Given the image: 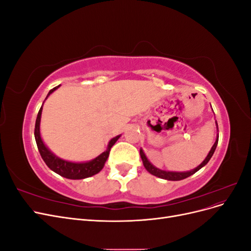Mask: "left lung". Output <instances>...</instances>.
Here are the masks:
<instances>
[{"label": "left lung", "instance_id": "8db88e82", "mask_svg": "<svg viewBox=\"0 0 251 251\" xmlns=\"http://www.w3.org/2000/svg\"><path fill=\"white\" fill-rule=\"evenodd\" d=\"M218 140H219V136L217 137V140L215 142L214 146H212L211 150L209 151V153L207 155V157L205 158V160L198 166V168H196L194 170H192L191 172H185V173H176V172H165V171H161L159 170L157 168H155V166L151 164L148 158L146 157V155H144L143 151L140 150V156H141V159H142V162H143V165L144 168L147 169V171L149 173H151V175H154V176L156 177H159V178H162V179H165V180H171V181H179V180H182V179H185L189 176H192V175H194L196 172H198L201 168H203L204 165H206L207 162L210 160L211 156L214 155L215 151H216V148L218 146Z\"/></svg>", "mask_w": 251, "mask_h": 251}]
</instances>
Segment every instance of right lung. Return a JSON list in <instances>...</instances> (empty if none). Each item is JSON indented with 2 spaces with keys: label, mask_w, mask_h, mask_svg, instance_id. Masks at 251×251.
<instances>
[{
  "label": "right lung",
  "mask_w": 251,
  "mask_h": 251,
  "mask_svg": "<svg viewBox=\"0 0 251 251\" xmlns=\"http://www.w3.org/2000/svg\"><path fill=\"white\" fill-rule=\"evenodd\" d=\"M58 87L51 89L49 91L47 97ZM42 109H43V105L41 107L39 113H37L35 127H34V137H35L37 149H39L43 160L45 161V163L47 164L48 168L50 170H52L53 172H55L56 174L60 175V176H63L68 179H85V178L93 176V175H95L97 173H100L102 170L105 161H107L111 148L114 146V144H115V142L118 140L120 136H116L115 138L111 139V141L109 142L108 150L103 151L101 155L93 159L92 161H89L86 163H73V162L62 160V159H59L58 157L54 156L51 153V151L46 148V146H45L42 138H41L40 121H41V115H42Z\"/></svg>",
  "instance_id": "add662e5"
}]
</instances>
